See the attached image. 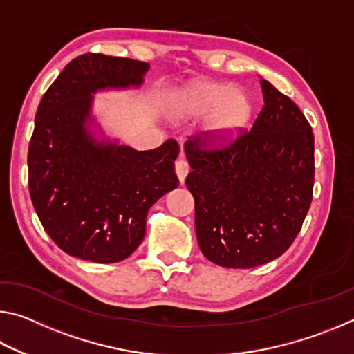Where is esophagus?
<instances>
[{"label": "esophagus", "mask_w": 354, "mask_h": 354, "mask_svg": "<svg viewBox=\"0 0 354 354\" xmlns=\"http://www.w3.org/2000/svg\"><path fill=\"white\" fill-rule=\"evenodd\" d=\"M175 170H176V176H178V181L184 184L185 181V176H187L189 173V165L185 162L184 159H178L176 164H175Z\"/></svg>", "instance_id": "obj_1"}]
</instances>
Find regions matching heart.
<instances>
[{"label": "heart", "instance_id": "obj_1", "mask_svg": "<svg viewBox=\"0 0 354 354\" xmlns=\"http://www.w3.org/2000/svg\"><path fill=\"white\" fill-rule=\"evenodd\" d=\"M178 118H209L206 136L214 147L231 143L248 127L253 117V101L232 84L196 80L187 84L173 101Z\"/></svg>", "mask_w": 354, "mask_h": 354}]
</instances>
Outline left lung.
<instances>
[{"label": "left lung", "mask_w": 354, "mask_h": 354, "mask_svg": "<svg viewBox=\"0 0 354 354\" xmlns=\"http://www.w3.org/2000/svg\"><path fill=\"white\" fill-rule=\"evenodd\" d=\"M263 107L250 133L221 149L187 142L201 253L226 268L277 259L295 241L313 201L314 134L293 101L261 80Z\"/></svg>", "instance_id": "obj_1"}]
</instances>
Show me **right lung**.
Returning <instances> with one entry per match:
<instances>
[{"mask_svg": "<svg viewBox=\"0 0 354 354\" xmlns=\"http://www.w3.org/2000/svg\"><path fill=\"white\" fill-rule=\"evenodd\" d=\"M149 64L84 55L41 98L28 149L29 194L59 248L82 261L127 259L145 237L147 214L178 187L179 147L137 151L106 137L93 115L95 93L139 88Z\"/></svg>", "mask_w": 354, "mask_h": 354, "instance_id": "right-lung-1", "label": "right lung"}]
</instances>
